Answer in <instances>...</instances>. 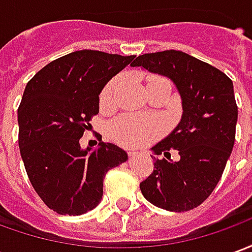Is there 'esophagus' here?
<instances>
[{"instance_id": "esophagus-1", "label": "esophagus", "mask_w": 252, "mask_h": 252, "mask_svg": "<svg viewBox=\"0 0 252 252\" xmlns=\"http://www.w3.org/2000/svg\"><path fill=\"white\" fill-rule=\"evenodd\" d=\"M128 155H129V158H135L137 155V153H133V151H132V153H128Z\"/></svg>"}]
</instances>
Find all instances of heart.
Listing matches in <instances>:
<instances>
[{"mask_svg":"<svg viewBox=\"0 0 252 252\" xmlns=\"http://www.w3.org/2000/svg\"><path fill=\"white\" fill-rule=\"evenodd\" d=\"M158 79V78H157ZM121 78H113L101 93V102L109 104L115 99L120 88ZM162 132V126L158 120L146 119L136 115H124L110 123L109 133L113 140L126 147H142L153 142Z\"/></svg>","mask_w":252,"mask_h":252,"instance_id":"b5f03b06","label":"heart"}]
</instances>
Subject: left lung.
<instances>
[{
  "label": "left lung",
  "mask_w": 252,
  "mask_h": 252,
  "mask_svg": "<svg viewBox=\"0 0 252 252\" xmlns=\"http://www.w3.org/2000/svg\"><path fill=\"white\" fill-rule=\"evenodd\" d=\"M131 66L169 77L184 108L177 128L153 147L166 158L170 149H177L181 159L154 158L153 173L140 190L146 200L166 211L194 209L215 190L232 153L238 121L232 81L209 63L175 50L143 54Z\"/></svg>",
  "instance_id": "left-lung-1"
}]
</instances>
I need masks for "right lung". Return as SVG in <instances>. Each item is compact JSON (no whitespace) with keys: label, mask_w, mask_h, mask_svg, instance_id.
<instances>
[{"label":"right lung","mask_w":252,"mask_h":252,"mask_svg":"<svg viewBox=\"0 0 252 252\" xmlns=\"http://www.w3.org/2000/svg\"><path fill=\"white\" fill-rule=\"evenodd\" d=\"M94 50L58 58L27 83L17 110L19 147L33 189L50 209L78 216L102 198L105 174L128 157L112 143L81 148L106 82L133 61Z\"/></svg>","instance_id":"obj_1"}]
</instances>
